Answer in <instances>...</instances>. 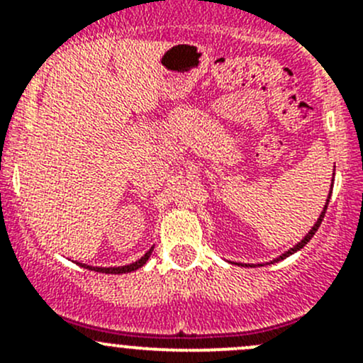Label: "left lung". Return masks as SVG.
<instances>
[{
	"mask_svg": "<svg viewBox=\"0 0 363 363\" xmlns=\"http://www.w3.org/2000/svg\"><path fill=\"white\" fill-rule=\"evenodd\" d=\"M330 193H332V189H330ZM328 202H330V195H328V199H327V203H325V207H323V211H321V214H320V218H318V221L314 223V226L313 228H311V232L307 233L306 237H303L302 240H300L298 244H296V246H294L291 247V250H288L286 252H283V255L279 256V258H276V259H272V262L270 263H276V262H281V259H284V258H288V256L290 255H294V252H296V251H300L302 250L303 246H306L307 242H309L311 239H313V235L314 233L318 232V228H320V225H321V221H323V218H325V212H327V207H328ZM237 265H242V267H252V265H250V263H246V265H244V263H237Z\"/></svg>",
	"mask_w": 363,
	"mask_h": 363,
	"instance_id": "1",
	"label": "left lung"
}]
</instances>
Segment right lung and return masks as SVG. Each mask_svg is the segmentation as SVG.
I'll list each match as a JSON object with an SVG mask.
<instances>
[{"label":"right lung","instance_id":"1","mask_svg":"<svg viewBox=\"0 0 363 363\" xmlns=\"http://www.w3.org/2000/svg\"><path fill=\"white\" fill-rule=\"evenodd\" d=\"M151 252H152V247L145 252L140 259H137L135 263H130V265H123V267H91V265H84V263H79V265L84 267V269L96 270V272H101V274H126V272H133V270L140 269L142 265H145V262L149 259Z\"/></svg>","mask_w":363,"mask_h":363}]
</instances>
